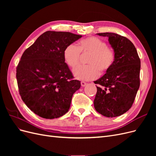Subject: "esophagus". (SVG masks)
<instances>
[{
  "instance_id": "34e87169",
  "label": "esophagus",
  "mask_w": 156,
  "mask_h": 156,
  "mask_svg": "<svg viewBox=\"0 0 156 156\" xmlns=\"http://www.w3.org/2000/svg\"><path fill=\"white\" fill-rule=\"evenodd\" d=\"M87 83L86 82H84V81H81V86L82 87H84V86H86L87 85Z\"/></svg>"
}]
</instances>
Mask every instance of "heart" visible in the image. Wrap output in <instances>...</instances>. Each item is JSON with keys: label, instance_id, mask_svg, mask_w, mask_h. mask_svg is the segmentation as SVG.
<instances>
[{"label": "heart", "instance_id": "obj_1", "mask_svg": "<svg viewBox=\"0 0 156 156\" xmlns=\"http://www.w3.org/2000/svg\"><path fill=\"white\" fill-rule=\"evenodd\" d=\"M81 53H89L87 60L88 64L79 66L73 71L75 78L83 81L96 79L101 73L109 70L115 60V53L107 47L106 42L96 36L82 39L77 44H69L66 47L63 56L68 66L75 68L79 64Z\"/></svg>", "mask_w": 156, "mask_h": 156}]
</instances>
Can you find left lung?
<instances>
[{
  "instance_id": "8db88e82",
  "label": "left lung",
  "mask_w": 156,
  "mask_h": 156,
  "mask_svg": "<svg viewBox=\"0 0 156 156\" xmlns=\"http://www.w3.org/2000/svg\"><path fill=\"white\" fill-rule=\"evenodd\" d=\"M107 36L114 49L115 60L111 68L94 83L99 84L94 108L107 117L119 116L127 112L134 102L140 86V60L133 43L116 33H98Z\"/></svg>"
}]
</instances>
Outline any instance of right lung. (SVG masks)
Segmentation results:
<instances>
[{"mask_svg":"<svg viewBox=\"0 0 156 156\" xmlns=\"http://www.w3.org/2000/svg\"><path fill=\"white\" fill-rule=\"evenodd\" d=\"M69 32L47 31L23 53L16 68L22 100L36 115L53 119L66 113L81 87L66 64V47L81 37Z\"/></svg>","mask_w":156,"mask_h":156,"instance_id":"obj_1","label":"right lung"}]
</instances>
